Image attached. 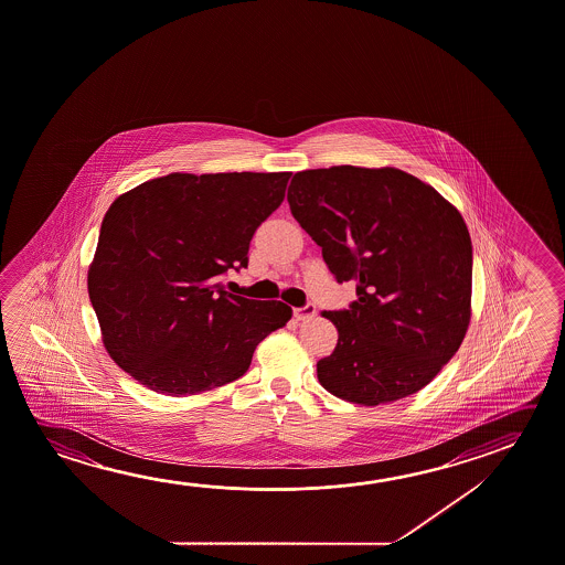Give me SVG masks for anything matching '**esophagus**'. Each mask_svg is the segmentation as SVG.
Listing matches in <instances>:
<instances>
[{
	"instance_id": "34e87169",
	"label": "esophagus",
	"mask_w": 565,
	"mask_h": 565,
	"mask_svg": "<svg viewBox=\"0 0 565 565\" xmlns=\"http://www.w3.org/2000/svg\"><path fill=\"white\" fill-rule=\"evenodd\" d=\"M315 313H317V309L311 303L294 309V317H296L297 321H309V319H313Z\"/></svg>"
}]
</instances>
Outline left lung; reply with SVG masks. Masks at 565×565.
Listing matches in <instances>:
<instances>
[{
	"instance_id": "obj_1",
	"label": "left lung",
	"mask_w": 565,
	"mask_h": 565,
	"mask_svg": "<svg viewBox=\"0 0 565 565\" xmlns=\"http://www.w3.org/2000/svg\"><path fill=\"white\" fill-rule=\"evenodd\" d=\"M287 203L356 301L323 311L339 331L317 379L337 398L380 406L416 394L459 351L471 321L472 246L454 204L396 167L296 173Z\"/></svg>"
}]
</instances>
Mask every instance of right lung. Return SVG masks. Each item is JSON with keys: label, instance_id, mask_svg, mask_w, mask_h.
I'll list each match as a JSON object with an SVG mask.
<instances>
[{"label": "right lung", "instance_id": "1", "mask_svg": "<svg viewBox=\"0 0 565 565\" xmlns=\"http://www.w3.org/2000/svg\"><path fill=\"white\" fill-rule=\"evenodd\" d=\"M289 177L169 173L110 204L88 296L104 349L121 371L177 398L248 371L291 307L232 296L221 276L248 266L252 236L284 201Z\"/></svg>", "mask_w": 565, "mask_h": 565}]
</instances>
